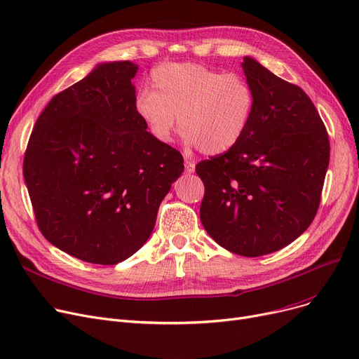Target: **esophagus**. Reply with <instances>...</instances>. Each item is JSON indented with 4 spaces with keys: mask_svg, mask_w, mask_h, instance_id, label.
I'll return each instance as SVG.
<instances>
[{
    "mask_svg": "<svg viewBox=\"0 0 359 359\" xmlns=\"http://www.w3.org/2000/svg\"><path fill=\"white\" fill-rule=\"evenodd\" d=\"M184 172L187 175H191L195 172V163L191 160H184Z\"/></svg>",
    "mask_w": 359,
    "mask_h": 359,
    "instance_id": "34e87169",
    "label": "esophagus"
}]
</instances>
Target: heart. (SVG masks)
I'll return each instance as SVG.
<instances>
[{
  "label": "heart",
  "mask_w": 359,
  "mask_h": 359,
  "mask_svg": "<svg viewBox=\"0 0 359 359\" xmlns=\"http://www.w3.org/2000/svg\"><path fill=\"white\" fill-rule=\"evenodd\" d=\"M151 90H141L135 111L161 144L172 141L176 125L189 147L203 154H221L246 132L255 109V93L240 74H222L194 62H170L151 72Z\"/></svg>",
  "instance_id": "obj_1"
}]
</instances>
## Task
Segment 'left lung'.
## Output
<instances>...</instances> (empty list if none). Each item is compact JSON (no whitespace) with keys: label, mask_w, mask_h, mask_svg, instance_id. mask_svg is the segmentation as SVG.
<instances>
[{"label":"left lung","mask_w":359,"mask_h":359,"mask_svg":"<svg viewBox=\"0 0 359 359\" xmlns=\"http://www.w3.org/2000/svg\"><path fill=\"white\" fill-rule=\"evenodd\" d=\"M255 109L241 140L196 164L201 221L219 246L257 257L288 246L313 222L329 165L326 126L307 94L257 61L241 64Z\"/></svg>","instance_id":"left-lung-1"}]
</instances>
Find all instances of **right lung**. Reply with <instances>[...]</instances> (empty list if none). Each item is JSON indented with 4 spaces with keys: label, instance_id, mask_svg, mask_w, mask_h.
<instances>
[{
    "label": "right lung",
    "instance_id": "1",
    "mask_svg": "<svg viewBox=\"0 0 359 359\" xmlns=\"http://www.w3.org/2000/svg\"><path fill=\"white\" fill-rule=\"evenodd\" d=\"M138 67L102 64L55 94L37 118L23 175L37 227L62 252L116 265L141 249L183 172L177 149L135 111Z\"/></svg>",
    "mask_w": 359,
    "mask_h": 359
}]
</instances>
